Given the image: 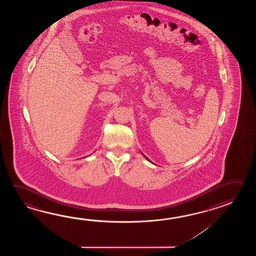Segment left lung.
<instances>
[{
	"label": "left lung",
	"mask_w": 256,
	"mask_h": 256,
	"mask_svg": "<svg viewBox=\"0 0 256 256\" xmlns=\"http://www.w3.org/2000/svg\"><path fill=\"white\" fill-rule=\"evenodd\" d=\"M144 158H146V156H144Z\"/></svg>",
	"instance_id": "8db88e82"
}]
</instances>
